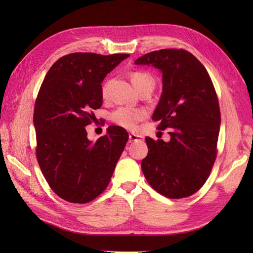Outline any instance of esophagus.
I'll return each mask as SVG.
<instances>
[{
	"label": "esophagus",
	"mask_w": 253,
	"mask_h": 253,
	"mask_svg": "<svg viewBox=\"0 0 253 253\" xmlns=\"http://www.w3.org/2000/svg\"><path fill=\"white\" fill-rule=\"evenodd\" d=\"M142 139V136H139V135H136V133H129V140L132 142V141H138V140H141Z\"/></svg>",
	"instance_id": "obj_1"
}]
</instances>
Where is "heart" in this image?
Returning <instances> with one entry per match:
<instances>
[{
  "label": "heart",
  "mask_w": 253,
  "mask_h": 253,
  "mask_svg": "<svg viewBox=\"0 0 253 253\" xmlns=\"http://www.w3.org/2000/svg\"><path fill=\"white\" fill-rule=\"evenodd\" d=\"M130 79L136 89L147 84L154 85L153 77L146 72H140V71L132 72L130 74ZM109 87H110V80H107V82L103 84V88H102V93H103V95L107 94ZM146 115L147 113L143 110L131 109V107H120V109H117L112 113L111 120L113 123H115L116 125L121 126L123 128H126V129L132 130L137 127L138 123L141 122L143 118L146 117Z\"/></svg>",
  "instance_id": "heart-1"
}]
</instances>
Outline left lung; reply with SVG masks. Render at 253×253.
<instances>
[{
    "label": "left lung",
    "mask_w": 253,
    "mask_h": 253,
    "mask_svg": "<svg viewBox=\"0 0 253 253\" xmlns=\"http://www.w3.org/2000/svg\"><path fill=\"white\" fill-rule=\"evenodd\" d=\"M162 72L163 92L152 120L170 140L147 137L141 169L149 185L170 199L196 193L209 178L217 154L221 112L206 67L190 52L163 49L135 61Z\"/></svg>",
    "instance_id": "1"
}]
</instances>
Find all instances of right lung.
<instances>
[{
	"label": "right lung",
	"mask_w": 253,
	"mask_h": 253,
	"mask_svg": "<svg viewBox=\"0 0 253 253\" xmlns=\"http://www.w3.org/2000/svg\"><path fill=\"white\" fill-rule=\"evenodd\" d=\"M129 54L76 52L53 64L38 92L34 125L36 155L47 184L72 203H87L109 186L128 140L122 127L110 126L95 142L85 126L102 106L105 76Z\"/></svg>",
	"instance_id": "obj_1"
}]
</instances>
